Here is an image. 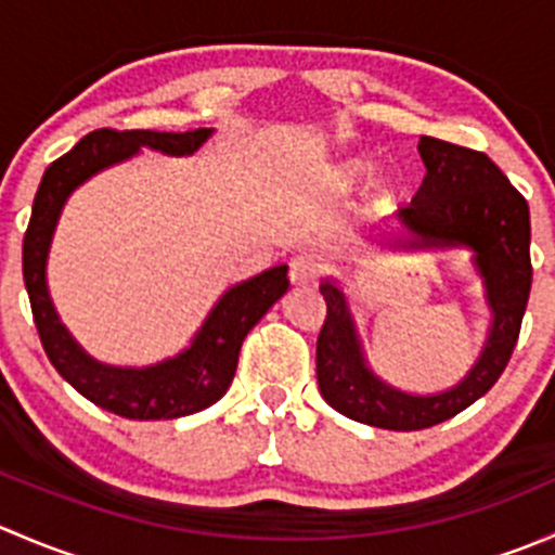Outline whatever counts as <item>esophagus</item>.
<instances>
[{"label":"esophagus","instance_id":"1","mask_svg":"<svg viewBox=\"0 0 555 555\" xmlns=\"http://www.w3.org/2000/svg\"><path fill=\"white\" fill-rule=\"evenodd\" d=\"M319 273H322V260L311 255V251H300V255L289 260V279H293V284H313Z\"/></svg>","mask_w":555,"mask_h":555}]
</instances>
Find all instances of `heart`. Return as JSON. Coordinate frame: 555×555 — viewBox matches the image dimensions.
Segmentation results:
<instances>
[{
    "label": "heart",
    "instance_id": "obj_1",
    "mask_svg": "<svg viewBox=\"0 0 555 555\" xmlns=\"http://www.w3.org/2000/svg\"><path fill=\"white\" fill-rule=\"evenodd\" d=\"M362 173H365V166L362 164H346L344 171H340V177H344L346 182H354V179H360Z\"/></svg>",
    "mask_w": 555,
    "mask_h": 555
}]
</instances>
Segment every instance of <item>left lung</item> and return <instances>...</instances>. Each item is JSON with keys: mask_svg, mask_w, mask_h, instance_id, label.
<instances>
[{"mask_svg": "<svg viewBox=\"0 0 555 555\" xmlns=\"http://www.w3.org/2000/svg\"><path fill=\"white\" fill-rule=\"evenodd\" d=\"M418 155L427 177L397 217L416 236L411 246L464 244L475 251L494 327L478 365L462 384L443 395L413 397L367 371L344 293L330 282L319 284L327 304L317 338L319 391L344 416L395 433L435 427L496 384L518 344L531 289L529 204L500 166L486 153L433 137L418 139Z\"/></svg>", "mask_w": 555, "mask_h": 555, "instance_id": "1", "label": "left lung"}]
</instances>
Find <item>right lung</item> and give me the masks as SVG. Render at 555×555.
<instances>
[{"instance_id":"obj_1","label":"right lung","mask_w":555,"mask_h":555,"mask_svg":"<svg viewBox=\"0 0 555 555\" xmlns=\"http://www.w3.org/2000/svg\"><path fill=\"white\" fill-rule=\"evenodd\" d=\"M206 137H209L206 128H190V131L96 128L44 169L35 195L31 220L24 236V282L39 340L55 371L93 405L115 416L139 418V422L177 418L215 405L233 382L246 333L289 287L287 266L268 268L260 276L236 284L222 295L184 354L144 371L106 367L93 362L55 317L44 284V257L66 195L91 173L137 153L139 144L169 155H190L201 147V142H206Z\"/></svg>"}]
</instances>
